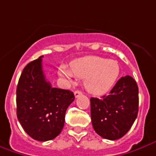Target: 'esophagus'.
Here are the masks:
<instances>
[{
  "mask_svg": "<svg viewBox=\"0 0 156 156\" xmlns=\"http://www.w3.org/2000/svg\"><path fill=\"white\" fill-rule=\"evenodd\" d=\"M80 95H82V91H81V90H76V91L74 92V96H75L76 98L78 97Z\"/></svg>",
  "mask_w": 156,
  "mask_h": 156,
  "instance_id": "esophagus-1",
  "label": "esophagus"
}]
</instances>
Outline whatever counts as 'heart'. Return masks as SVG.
<instances>
[{"label": "heart", "mask_w": 156, "mask_h": 156, "mask_svg": "<svg viewBox=\"0 0 156 156\" xmlns=\"http://www.w3.org/2000/svg\"><path fill=\"white\" fill-rule=\"evenodd\" d=\"M59 74L69 81L74 76L85 79L84 85L88 91L101 95L108 91L118 78L119 66L116 60L90 56L74 61L70 67L61 66Z\"/></svg>", "instance_id": "b5f03b06"}]
</instances>
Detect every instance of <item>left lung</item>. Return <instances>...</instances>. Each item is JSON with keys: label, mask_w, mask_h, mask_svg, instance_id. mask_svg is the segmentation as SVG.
<instances>
[{"label": "left lung", "mask_w": 156, "mask_h": 156, "mask_svg": "<svg viewBox=\"0 0 156 156\" xmlns=\"http://www.w3.org/2000/svg\"><path fill=\"white\" fill-rule=\"evenodd\" d=\"M138 87L131 76L122 77L108 96L90 98L92 126L101 137L121 138L131 129L138 113Z\"/></svg>", "instance_id": "obj_1"}]
</instances>
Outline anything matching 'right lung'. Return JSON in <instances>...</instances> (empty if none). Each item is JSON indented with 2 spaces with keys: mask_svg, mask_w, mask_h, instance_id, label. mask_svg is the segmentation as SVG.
Segmentation results:
<instances>
[{
  "mask_svg": "<svg viewBox=\"0 0 156 156\" xmlns=\"http://www.w3.org/2000/svg\"><path fill=\"white\" fill-rule=\"evenodd\" d=\"M30 62L23 70L16 90L17 117L25 132L41 142L60 134L65 114L75 99L67 90L54 88L43 73L42 58Z\"/></svg>",
  "mask_w": 156,
  "mask_h": 156,
  "instance_id": "add662e5",
  "label": "right lung"
}]
</instances>
